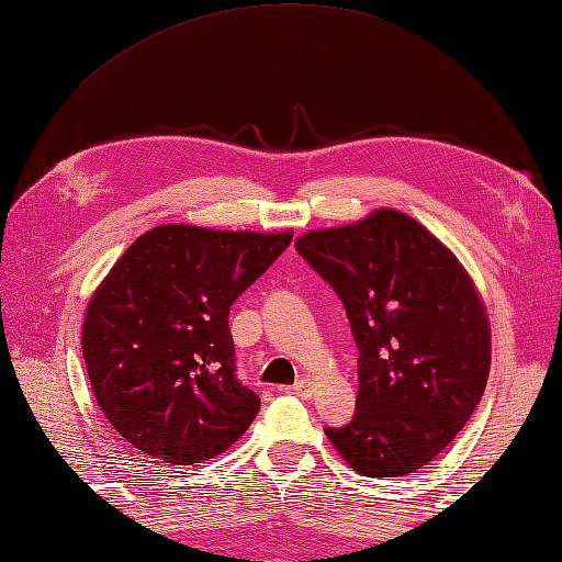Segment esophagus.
Listing matches in <instances>:
<instances>
[{
    "label": "esophagus",
    "instance_id": "34e87169",
    "mask_svg": "<svg viewBox=\"0 0 562 562\" xmlns=\"http://www.w3.org/2000/svg\"><path fill=\"white\" fill-rule=\"evenodd\" d=\"M286 392L299 396V398H311V396H313V382L306 380V378H301V380H299L296 384H292Z\"/></svg>",
    "mask_w": 562,
    "mask_h": 562
}]
</instances>
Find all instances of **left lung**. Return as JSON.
Wrapping results in <instances>:
<instances>
[{"label": "left lung", "instance_id": "left-lung-1", "mask_svg": "<svg viewBox=\"0 0 562 562\" xmlns=\"http://www.w3.org/2000/svg\"><path fill=\"white\" fill-rule=\"evenodd\" d=\"M347 308L358 347L356 415L325 427L366 477H404L470 420L492 368L484 301L453 251L411 215L368 218L296 239Z\"/></svg>", "mask_w": 562, "mask_h": 562}]
</instances>
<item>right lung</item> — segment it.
Masks as SVG:
<instances>
[{
	"mask_svg": "<svg viewBox=\"0 0 562 562\" xmlns=\"http://www.w3.org/2000/svg\"><path fill=\"white\" fill-rule=\"evenodd\" d=\"M292 233L158 225L97 286L82 356L99 408L151 458L194 465L249 429L261 398L235 378L227 315Z\"/></svg>",
	"mask_w": 562,
	"mask_h": 562,
	"instance_id": "1",
	"label": "right lung"
}]
</instances>
